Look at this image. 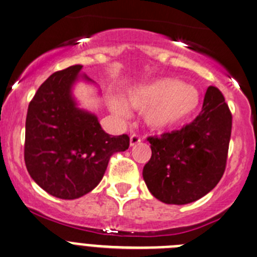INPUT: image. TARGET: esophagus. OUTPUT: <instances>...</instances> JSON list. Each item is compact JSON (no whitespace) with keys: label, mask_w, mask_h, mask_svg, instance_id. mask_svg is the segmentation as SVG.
I'll return each instance as SVG.
<instances>
[{"label":"esophagus","mask_w":257,"mask_h":257,"mask_svg":"<svg viewBox=\"0 0 257 257\" xmlns=\"http://www.w3.org/2000/svg\"><path fill=\"white\" fill-rule=\"evenodd\" d=\"M141 142H142V138L138 136V134H132L131 136V146L132 147L136 146V144H138V143H141Z\"/></svg>","instance_id":"esophagus-1"}]
</instances>
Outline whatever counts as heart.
<instances>
[{
	"label": "heart",
	"instance_id": "heart-1",
	"mask_svg": "<svg viewBox=\"0 0 257 257\" xmlns=\"http://www.w3.org/2000/svg\"><path fill=\"white\" fill-rule=\"evenodd\" d=\"M125 101L134 109H145L143 118L149 128L167 131L183 125L197 114L201 94L192 84L177 78H161L129 89ZM109 108L121 119L131 115L128 106L118 98L109 100Z\"/></svg>",
	"mask_w": 257,
	"mask_h": 257
}]
</instances>
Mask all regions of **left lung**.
Returning <instances> with one entry per match:
<instances>
[{
    "label": "left lung",
    "instance_id": "8db88e82",
    "mask_svg": "<svg viewBox=\"0 0 257 257\" xmlns=\"http://www.w3.org/2000/svg\"><path fill=\"white\" fill-rule=\"evenodd\" d=\"M231 128L232 115L222 93L210 86L195 120L148 138L152 157L143 178L149 192L167 205H187L207 195L225 172Z\"/></svg>",
    "mask_w": 257,
    "mask_h": 257
}]
</instances>
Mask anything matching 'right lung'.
Returning <instances> with one entry per match:
<instances>
[{"mask_svg":"<svg viewBox=\"0 0 257 257\" xmlns=\"http://www.w3.org/2000/svg\"><path fill=\"white\" fill-rule=\"evenodd\" d=\"M83 66L50 75L32 100L26 116L25 164L31 178L49 195L75 200L93 191L103 178L109 159L129 147V137L110 136L98 118L78 108L73 85Z\"/></svg>","mask_w":257,"mask_h":257,"instance_id":"obj_1","label":"right lung"}]
</instances>
